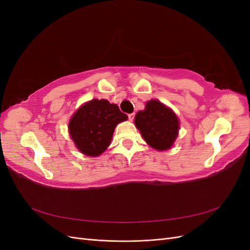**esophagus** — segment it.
I'll use <instances>...</instances> for the list:
<instances>
[{
    "mask_svg": "<svg viewBox=\"0 0 250 250\" xmlns=\"http://www.w3.org/2000/svg\"><path fill=\"white\" fill-rule=\"evenodd\" d=\"M128 119H129V121H133V119H134V113L132 112V113H129V115H128Z\"/></svg>",
    "mask_w": 250,
    "mask_h": 250,
    "instance_id": "esophagus-1",
    "label": "esophagus"
}]
</instances>
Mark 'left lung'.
Masks as SVG:
<instances>
[{"label":"left lung","mask_w":250,"mask_h":250,"mask_svg":"<svg viewBox=\"0 0 250 250\" xmlns=\"http://www.w3.org/2000/svg\"><path fill=\"white\" fill-rule=\"evenodd\" d=\"M134 124L148 145L158 151L170 149L178 135V118L158 100L148 101L135 115Z\"/></svg>","instance_id":"1"}]
</instances>
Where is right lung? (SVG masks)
I'll list each match as a JSON object with an SVG mask.
<instances>
[{"label":"right lung","instance_id":"right-lung-1","mask_svg":"<svg viewBox=\"0 0 250 250\" xmlns=\"http://www.w3.org/2000/svg\"><path fill=\"white\" fill-rule=\"evenodd\" d=\"M127 119L117 104L93 99L74 113L69 123V132L81 153L98 156L110 145L116 126Z\"/></svg>","mask_w":250,"mask_h":250}]
</instances>
